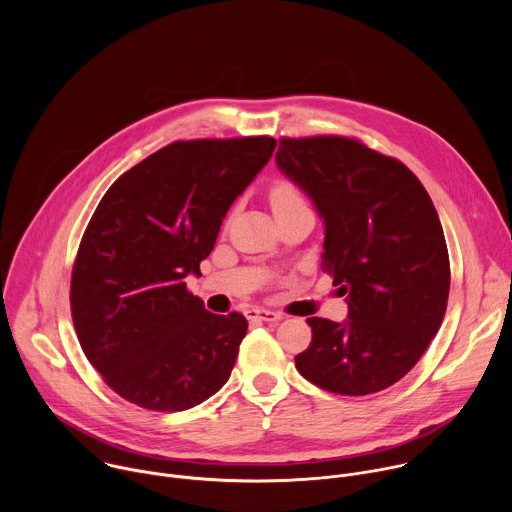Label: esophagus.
I'll return each instance as SVG.
<instances>
[{"mask_svg": "<svg viewBox=\"0 0 512 512\" xmlns=\"http://www.w3.org/2000/svg\"><path fill=\"white\" fill-rule=\"evenodd\" d=\"M247 318L249 320H259V322H279L283 316L279 312L265 310V308H249Z\"/></svg>", "mask_w": 512, "mask_h": 512, "instance_id": "obj_1", "label": "esophagus"}]
</instances>
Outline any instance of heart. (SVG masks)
<instances>
[{
    "mask_svg": "<svg viewBox=\"0 0 512 512\" xmlns=\"http://www.w3.org/2000/svg\"><path fill=\"white\" fill-rule=\"evenodd\" d=\"M269 200H271V206L273 210L275 208H281V206H289V204H298V202H304L298 188L291 186L289 182H277L273 188H271V194H269Z\"/></svg>",
    "mask_w": 512,
    "mask_h": 512,
    "instance_id": "obj_1",
    "label": "heart"
}]
</instances>
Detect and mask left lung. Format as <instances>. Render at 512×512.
<instances>
[{
  "label": "left lung",
  "mask_w": 512,
  "mask_h": 512,
  "mask_svg": "<svg viewBox=\"0 0 512 512\" xmlns=\"http://www.w3.org/2000/svg\"><path fill=\"white\" fill-rule=\"evenodd\" d=\"M275 164L322 218V269L348 304L342 322L308 318L296 369L330 393L383 391L415 367L446 314L440 216L409 168L354 139H281Z\"/></svg>",
  "instance_id": "obj_1"
}]
</instances>
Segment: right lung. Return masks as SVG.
<instances>
[{"instance_id": "add662e5", "label": "right lung", "mask_w": 512, "mask_h": 512, "mask_svg": "<svg viewBox=\"0 0 512 512\" xmlns=\"http://www.w3.org/2000/svg\"><path fill=\"white\" fill-rule=\"evenodd\" d=\"M273 137L176 141L105 192L72 269L79 342L129 403L184 411L221 389L247 320L186 291L233 202L275 152Z\"/></svg>"}]
</instances>
